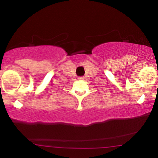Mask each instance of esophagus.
<instances>
[{
    "label": "esophagus",
    "mask_w": 158,
    "mask_h": 158,
    "mask_svg": "<svg viewBox=\"0 0 158 158\" xmlns=\"http://www.w3.org/2000/svg\"><path fill=\"white\" fill-rule=\"evenodd\" d=\"M78 79H79V80H82V79H84V78H83V77H79V78H78Z\"/></svg>",
    "instance_id": "esophagus-1"
}]
</instances>
